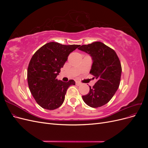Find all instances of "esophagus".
I'll list each match as a JSON object with an SVG mask.
<instances>
[{
  "instance_id": "esophagus-1",
  "label": "esophagus",
  "mask_w": 148,
  "mask_h": 148,
  "mask_svg": "<svg viewBox=\"0 0 148 148\" xmlns=\"http://www.w3.org/2000/svg\"><path fill=\"white\" fill-rule=\"evenodd\" d=\"M76 84H77V86H79V85L82 84V83L79 82H76Z\"/></svg>"
}]
</instances>
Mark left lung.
Wrapping results in <instances>:
<instances>
[{"label":"left lung","mask_w":148,"mask_h":148,"mask_svg":"<svg viewBox=\"0 0 148 148\" xmlns=\"http://www.w3.org/2000/svg\"><path fill=\"white\" fill-rule=\"evenodd\" d=\"M92 57L90 73L97 82L89 86L88 95L83 96L86 104L93 108L106 104L118 89L122 73L120 61L114 49L101 42H95L78 48Z\"/></svg>","instance_id":"obj_1"}]
</instances>
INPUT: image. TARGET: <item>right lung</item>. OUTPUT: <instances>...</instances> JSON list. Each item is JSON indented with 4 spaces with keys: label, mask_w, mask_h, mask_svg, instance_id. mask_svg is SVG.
I'll return each mask as SVG.
<instances>
[{
    "label": "right lung",
    "mask_w": 148,
    "mask_h": 148,
    "mask_svg": "<svg viewBox=\"0 0 148 148\" xmlns=\"http://www.w3.org/2000/svg\"><path fill=\"white\" fill-rule=\"evenodd\" d=\"M79 46L48 42L31 57L27 71L28 86L35 101L42 108H59L64 101L67 89L75 84L73 79L66 83L57 79V76L70 53Z\"/></svg>",
    "instance_id": "obj_1"
}]
</instances>
